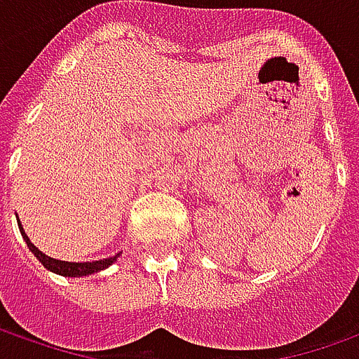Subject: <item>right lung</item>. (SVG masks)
<instances>
[{
    "instance_id": "right-lung-1",
    "label": "right lung",
    "mask_w": 359,
    "mask_h": 359,
    "mask_svg": "<svg viewBox=\"0 0 359 359\" xmlns=\"http://www.w3.org/2000/svg\"><path fill=\"white\" fill-rule=\"evenodd\" d=\"M19 231L23 234L25 242H27V246H29V250L33 252L36 259L43 264L44 268L50 269L54 273H58V276H64V278H81V276H91V273H97L101 269H107L113 262H117V258L121 254H115V256H111V258L105 259H97V262H64V259H56L50 258V256H46L44 252H41L36 246H34L33 242L29 241V236L25 234L23 226L19 224Z\"/></svg>"
}]
</instances>
